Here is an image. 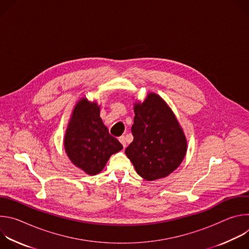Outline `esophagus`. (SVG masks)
I'll return each mask as SVG.
<instances>
[{
  "instance_id": "1",
  "label": "esophagus",
  "mask_w": 249,
  "mask_h": 249,
  "mask_svg": "<svg viewBox=\"0 0 249 249\" xmlns=\"http://www.w3.org/2000/svg\"><path fill=\"white\" fill-rule=\"evenodd\" d=\"M119 141H120V143L122 144L123 148L125 149V148H126V146H127V143H126V138H125V136H121V137L119 138Z\"/></svg>"
}]
</instances>
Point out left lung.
Returning a JSON list of instances; mask_svg holds the SVG:
<instances>
[{
	"label": "left lung",
	"instance_id": "left-lung-1",
	"mask_svg": "<svg viewBox=\"0 0 249 249\" xmlns=\"http://www.w3.org/2000/svg\"><path fill=\"white\" fill-rule=\"evenodd\" d=\"M134 140L125 153L137 173L146 180L167 176L183 160L187 144L173 112L156 93L135 104Z\"/></svg>",
	"mask_w": 249,
	"mask_h": 249
}]
</instances>
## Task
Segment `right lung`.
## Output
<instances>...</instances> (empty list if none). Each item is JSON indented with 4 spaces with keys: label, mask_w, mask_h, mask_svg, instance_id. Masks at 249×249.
Here are the masks:
<instances>
[{
    "label": "right lung",
    "mask_w": 249,
    "mask_h": 249,
    "mask_svg": "<svg viewBox=\"0 0 249 249\" xmlns=\"http://www.w3.org/2000/svg\"><path fill=\"white\" fill-rule=\"evenodd\" d=\"M64 144L71 161L91 175L99 173L110 156L123 149L104 126L99 117V106L86 98L76 105Z\"/></svg>",
    "instance_id": "obj_1"
}]
</instances>
